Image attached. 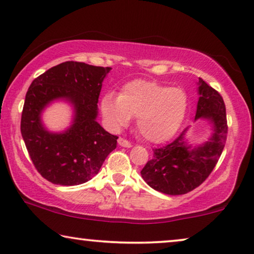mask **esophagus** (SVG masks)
Masks as SVG:
<instances>
[{"label":"esophagus","mask_w":254,"mask_h":254,"mask_svg":"<svg viewBox=\"0 0 254 254\" xmlns=\"http://www.w3.org/2000/svg\"><path fill=\"white\" fill-rule=\"evenodd\" d=\"M118 144H119L120 147H124V148H130L131 147L130 142L127 141L126 138H123V137L118 138Z\"/></svg>","instance_id":"1"}]
</instances>
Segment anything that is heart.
<instances>
[{
	"label": "heart",
	"mask_w": 254,
	"mask_h": 254,
	"mask_svg": "<svg viewBox=\"0 0 254 254\" xmlns=\"http://www.w3.org/2000/svg\"><path fill=\"white\" fill-rule=\"evenodd\" d=\"M187 105V95L182 88L135 79L123 86L119 96L105 93L100 100V112L112 129L126 126L131 117H136V128L142 137L162 143L179 130Z\"/></svg>",
	"instance_id": "obj_1"
}]
</instances>
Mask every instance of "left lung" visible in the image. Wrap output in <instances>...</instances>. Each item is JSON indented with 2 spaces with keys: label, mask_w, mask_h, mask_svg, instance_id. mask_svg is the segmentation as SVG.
I'll use <instances>...</instances> for the list:
<instances>
[{
  "label": "left lung",
  "mask_w": 254,
  "mask_h": 254,
  "mask_svg": "<svg viewBox=\"0 0 254 254\" xmlns=\"http://www.w3.org/2000/svg\"><path fill=\"white\" fill-rule=\"evenodd\" d=\"M197 95L195 121H207L209 136L202 143L192 144L186 128L172 143L155 149L141 176L158 192L180 195L193 190L210 175L223 151L228 133L223 98L202 78L197 82Z\"/></svg>",
  "instance_id": "8db88e82"
}]
</instances>
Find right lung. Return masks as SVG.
Instances as JSON below:
<instances>
[{
    "label": "right lung",
    "mask_w": 254,
    "mask_h": 254,
    "mask_svg": "<svg viewBox=\"0 0 254 254\" xmlns=\"http://www.w3.org/2000/svg\"><path fill=\"white\" fill-rule=\"evenodd\" d=\"M111 69L67 61L31 83L20 131L34 166L48 182L62 186L89 182L117 148L118 136L97 121L99 93ZM55 101L73 109L71 125L61 132L50 131L42 121L43 111Z\"/></svg>",
    "instance_id": "add662e5"
}]
</instances>
